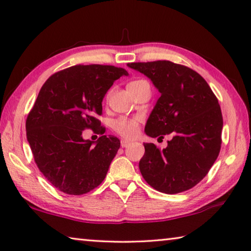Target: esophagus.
Instances as JSON below:
<instances>
[{
  "instance_id": "esophagus-1",
  "label": "esophagus",
  "mask_w": 251,
  "mask_h": 251,
  "mask_svg": "<svg viewBox=\"0 0 251 251\" xmlns=\"http://www.w3.org/2000/svg\"><path fill=\"white\" fill-rule=\"evenodd\" d=\"M128 144H129L128 141H125V140H122V141H121V146L123 147V149H124V147L128 146Z\"/></svg>"
}]
</instances>
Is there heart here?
<instances>
[{
	"mask_svg": "<svg viewBox=\"0 0 251 251\" xmlns=\"http://www.w3.org/2000/svg\"><path fill=\"white\" fill-rule=\"evenodd\" d=\"M147 83L145 80H135L128 83L127 88L128 90H132L137 88L138 86L145 85ZM109 96V94L107 95V97ZM113 128L115 132L121 135V136L125 138H133L138 134L140 130V119L138 118H127V117H121L116 119L113 123Z\"/></svg>",
	"mask_w": 251,
	"mask_h": 251,
	"instance_id": "1",
	"label": "heart"
}]
</instances>
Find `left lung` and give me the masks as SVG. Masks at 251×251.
Listing matches in <instances>:
<instances>
[{"instance_id": "8db88e82", "label": "left lung", "mask_w": 251, "mask_h": 251, "mask_svg": "<svg viewBox=\"0 0 251 251\" xmlns=\"http://www.w3.org/2000/svg\"><path fill=\"white\" fill-rule=\"evenodd\" d=\"M127 66L149 77L161 93L145 133L160 138L173 135L163 150L144 143L143 177L166 194L190 190L208 174L221 149L224 119L216 95L197 71L185 66L168 60Z\"/></svg>"}]
</instances>
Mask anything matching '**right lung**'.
<instances>
[{
    "label": "right lung",
    "instance_id": "add662e5",
    "mask_svg": "<svg viewBox=\"0 0 251 251\" xmlns=\"http://www.w3.org/2000/svg\"><path fill=\"white\" fill-rule=\"evenodd\" d=\"M127 75L115 66L77 65L43 83L27 115L26 138L39 170L55 189L80 196L104 181L121 142L104 135L97 116L114 81ZM86 128L102 135L96 143L83 140Z\"/></svg>",
    "mask_w": 251,
    "mask_h": 251
}]
</instances>
